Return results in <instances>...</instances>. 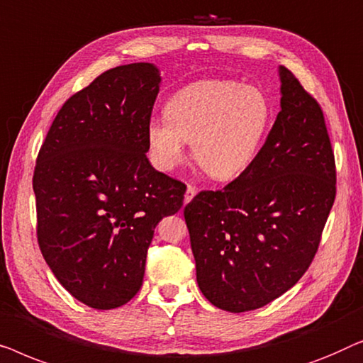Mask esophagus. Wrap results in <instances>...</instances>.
<instances>
[{"instance_id":"34e87169","label":"esophagus","mask_w":363,"mask_h":363,"mask_svg":"<svg viewBox=\"0 0 363 363\" xmlns=\"http://www.w3.org/2000/svg\"><path fill=\"white\" fill-rule=\"evenodd\" d=\"M197 194V189L194 186H187V191H186V196H184V203H189L194 199V196Z\"/></svg>"}]
</instances>
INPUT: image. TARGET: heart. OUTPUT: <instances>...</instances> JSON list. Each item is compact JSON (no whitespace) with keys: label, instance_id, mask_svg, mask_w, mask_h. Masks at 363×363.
<instances>
[{"label":"heart","instance_id":"obj_1","mask_svg":"<svg viewBox=\"0 0 363 363\" xmlns=\"http://www.w3.org/2000/svg\"><path fill=\"white\" fill-rule=\"evenodd\" d=\"M273 123L267 91L237 80H201L167 100L164 116L146 125L151 161L174 171L186 156V141L199 166L216 181H230L257 160Z\"/></svg>","mask_w":363,"mask_h":363}]
</instances>
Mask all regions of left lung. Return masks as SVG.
<instances>
[{
    "mask_svg": "<svg viewBox=\"0 0 363 363\" xmlns=\"http://www.w3.org/2000/svg\"><path fill=\"white\" fill-rule=\"evenodd\" d=\"M278 75L281 110L257 160L184 208L199 288L228 313L263 308L299 281L335 199L323 110L288 69Z\"/></svg>",
    "mask_w": 363,
    "mask_h": 363,
    "instance_id": "1",
    "label": "left lung"
}]
</instances>
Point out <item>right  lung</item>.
Instances as JSON below:
<instances>
[{
    "label": "right lung",
    "mask_w": 363,
    "mask_h": 363,
    "mask_svg": "<svg viewBox=\"0 0 363 363\" xmlns=\"http://www.w3.org/2000/svg\"><path fill=\"white\" fill-rule=\"evenodd\" d=\"M160 86L155 64L106 70L65 101L39 151L40 252L89 308H120L140 291L156 225L182 207L186 186L146 157Z\"/></svg>",
    "instance_id": "1"
}]
</instances>
